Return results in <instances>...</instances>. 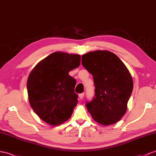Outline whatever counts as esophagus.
Here are the masks:
<instances>
[{"instance_id": "obj_1", "label": "esophagus", "mask_w": 156, "mask_h": 156, "mask_svg": "<svg viewBox=\"0 0 156 156\" xmlns=\"http://www.w3.org/2000/svg\"><path fill=\"white\" fill-rule=\"evenodd\" d=\"M79 98H80L81 100V99H83V97H84V93H81V94H79Z\"/></svg>"}]
</instances>
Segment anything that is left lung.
Here are the masks:
<instances>
[{
	"instance_id": "obj_1",
	"label": "left lung",
	"mask_w": 156,
	"mask_h": 156,
	"mask_svg": "<svg viewBox=\"0 0 156 156\" xmlns=\"http://www.w3.org/2000/svg\"><path fill=\"white\" fill-rule=\"evenodd\" d=\"M82 65L93 76L95 97L86 107L93 120L102 125L115 124L126 113L133 80L119 57L107 50L82 55Z\"/></svg>"
}]
</instances>
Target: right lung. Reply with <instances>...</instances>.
I'll return each mask as SVG.
<instances>
[{
	"instance_id": "obj_1",
	"label": "right lung",
	"mask_w": 156,
	"mask_h": 156,
	"mask_svg": "<svg viewBox=\"0 0 156 156\" xmlns=\"http://www.w3.org/2000/svg\"><path fill=\"white\" fill-rule=\"evenodd\" d=\"M81 56L56 51L37 64L27 81L28 100L45 122L58 126L71 117L77 105L75 79L69 72L80 65Z\"/></svg>"
}]
</instances>
